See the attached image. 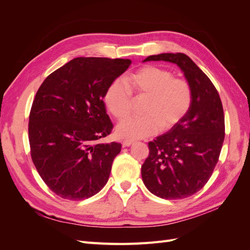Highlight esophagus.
Instances as JSON below:
<instances>
[{"label": "esophagus", "instance_id": "esophagus-1", "mask_svg": "<svg viewBox=\"0 0 250 250\" xmlns=\"http://www.w3.org/2000/svg\"><path fill=\"white\" fill-rule=\"evenodd\" d=\"M132 144H134L133 140H125L123 142V147H129L132 145Z\"/></svg>", "mask_w": 250, "mask_h": 250}]
</instances>
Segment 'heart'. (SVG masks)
Segmentation results:
<instances>
[{"mask_svg": "<svg viewBox=\"0 0 250 250\" xmlns=\"http://www.w3.org/2000/svg\"><path fill=\"white\" fill-rule=\"evenodd\" d=\"M146 97L144 115L121 122L116 133L119 138L138 140L151 137L161 129L169 130L190 110L193 89L187 80L174 78L173 73L155 65L143 66L128 74L124 82L116 79L104 93V103L111 115L122 120L131 111L132 96Z\"/></svg>", "mask_w": 250, "mask_h": 250, "instance_id": "obj_1", "label": "heart"}]
</instances>
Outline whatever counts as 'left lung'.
<instances>
[{"instance_id": "obj_1", "label": "left lung", "mask_w": 250, "mask_h": 250, "mask_svg": "<svg viewBox=\"0 0 250 250\" xmlns=\"http://www.w3.org/2000/svg\"><path fill=\"white\" fill-rule=\"evenodd\" d=\"M161 60L184 72L193 89V102L178 124L149 142L142 178L157 197L183 199L200 191L211 176L224 141V113L216 87L190 57L163 53L144 62Z\"/></svg>"}]
</instances>
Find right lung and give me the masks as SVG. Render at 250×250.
<instances>
[{"mask_svg": "<svg viewBox=\"0 0 250 250\" xmlns=\"http://www.w3.org/2000/svg\"><path fill=\"white\" fill-rule=\"evenodd\" d=\"M130 59L78 57L50 74L29 116L31 157L51 191L69 200L92 197L106 185L121 144H99L112 123L103 102Z\"/></svg>", "mask_w": 250, "mask_h": 250, "instance_id": "right-lung-1", "label": "right lung"}]
</instances>
